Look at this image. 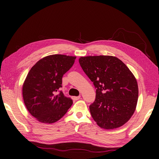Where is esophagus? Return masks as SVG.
<instances>
[{
    "instance_id": "1",
    "label": "esophagus",
    "mask_w": 159,
    "mask_h": 159,
    "mask_svg": "<svg viewBox=\"0 0 159 159\" xmlns=\"http://www.w3.org/2000/svg\"><path fill=\"white\" fill-rule=\"evenodd\" d=\"M80 98V96H78V97H72V99H74V100H78V99H79Z\"/></svg>"
}]
</instances>
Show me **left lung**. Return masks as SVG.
Here are the masks:
<instances>
[{"label": "left lung", "instance_id": "8db88e82", "mask_svg": "<svg viewBox=\"0 0 159 159\" xmlns=\"http://www.w3.org/2000/svg\"><path fill=\"white\" fill-rule=\"evenodd\" d=\"M79 61L96 88L95 100L90 105L94 120L106 130L124 125L138 103V85L133 74L114 56H86Z\"/></svg>", "mask_w": 159, "mask_h": 159}]
</instances>
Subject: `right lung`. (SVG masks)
<instances>
[{"instance_id": "right-lung-1", "label": "right lung", "mask_w": 159, "mask_h": 159, "mask_svg": "<svg viewBox=\"0 0 159 159\" xmlns=\"http://www.w3.org/2000/svg\"><path fill=\"white\" fill-rule=\"evenodd\" d=\"M76 57L52 55L41 59L29 71L22 85V96L28 111L42 123H53L62 118L73 104L58 90L63 75Z\"/></svg>"}]
</instances>
